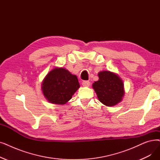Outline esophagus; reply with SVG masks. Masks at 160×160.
<instances>
[{
	"instance_id": "esophagus-1",
	"label": "esophagus",
	"mask_w": 160,
	"mask_h": 160,
	"mask_svg": "<svg viewBox=\"0 0 160 160\" xmlns=\"http://www.w3.org/2000/svg\"><path fill=\"white\" fill-rule=\"evenodd\" d=\"M82 84L83 86H84V87H88L90 85V82L89 81H83Z\"/></svg>"
}]
</instances>
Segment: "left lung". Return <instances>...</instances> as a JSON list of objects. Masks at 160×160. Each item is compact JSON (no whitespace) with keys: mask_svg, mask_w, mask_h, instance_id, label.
Returning a JSON list of instances; mask_svg holds the SVG:
<instances>
[{"mask_svg":"<svg viewBox=\"0 0 160 160\" xmlns=\"http://www.w3.org/2000/svg\"><path fill=\"white\" fill-rule=\"evenodd\" d=\"M99 80L95 82L92 88L97 98L104 105L113 107L120 102L124 96V85L117 74L109 71L98 73Z\"/></svg>","mask_w":160,"mask_h":160,"instance_id":"left-lung-1","label":"left lung"}]
</instances>
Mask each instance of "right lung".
Instances as JSON below:
<instances>
[{
  "label": "right lung",
  "instance_id": "add662e5",
  "mask_svg": "<svg viewBox=\"0 0 160 160\" xmlns=\"http://www.w3.org/2000/svg\"><path fill=\"white\" fill-rule=\"evenodd\" d=\"M79 88L77 76L63 67H55L48 72L41 87L48 102L60 105H65L71 99Z\"/></svg>",
  "mask_w": 160,
  "mask_h": 160
}]
</instances>
